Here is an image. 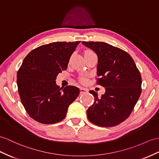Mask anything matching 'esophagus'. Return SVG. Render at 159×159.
I'll list each match as a JSON object with an SVG mask.
<instances>
[{
    "mask_svg": "<svg viewBox=\"0 0 159 159\" xmlns=\"http://www.w3.org/2000/svg\"><path fill=\"white\" fill-rule=\"evenodd\" d=\"M88 92V90L86 88H80V94H84V93H86Z\"/></svg>",
    "mask_w": 159,
    "mask_h": 159,
    "instance_id": "esophagus-1",
    "label": "esophagus"
}]
</instances>
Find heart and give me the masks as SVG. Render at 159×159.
Returning <instances> with one entry per match:
<instances>
[{"label":"heart","mask_w":159,"mask_h":159,"mask_svg":"<svg viewBox=\"0 0 159 159\" xmlns=\"http://www.w3.org/2000/svg\"><path fill=\"white\" fill-rule=\"evenodd\" d=\"M89 52H92V51H91V50H87V51H86V52H85V53ZM80 80L82 83H86L87 82V78L86 77H82L80 78Z\"/></svg>","instance_id":"heart-1"}]
</instances>
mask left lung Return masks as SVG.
<instances>
[{
  "label": "left lung",
  "instance_id": "8db88e82",
  "mask_svg": "<svg viewBox=\"0 0 159 159\" xmlns=\"http://www.w3.org/2000/svg\"><path fill=\"white\" fill-rule=\"evenodd\" d=\"M98 56L96 84L105 88L100 97L90 90L94 102L87 110L89 121L100 127H113L132 112L142 92V77L134 61L121 48L103 42H84Z\"/></svg>",
  "mask_w": 159,
  "mask_h": 159
}]
</instances>
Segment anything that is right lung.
Here are the masks:
<instances>
[{"label":"right lung","mask_w":159,"mask_h":159,"mask_svg":"<svg viewBox=\"0 0 159 159\" xmlns=\"http://www.w3.org/2000/svg\"><path fill=\"white\" fill-rule=\"evenodd\" d=\"M80 41L56 42L42 45L25 57L17 74L21 102L31 118L53 124L66 116L69 106L80 94V89L57 86L56 77L66 70L69 59Z\"/></svg>","instance_id":"right-lung-1"}]
</instances>
